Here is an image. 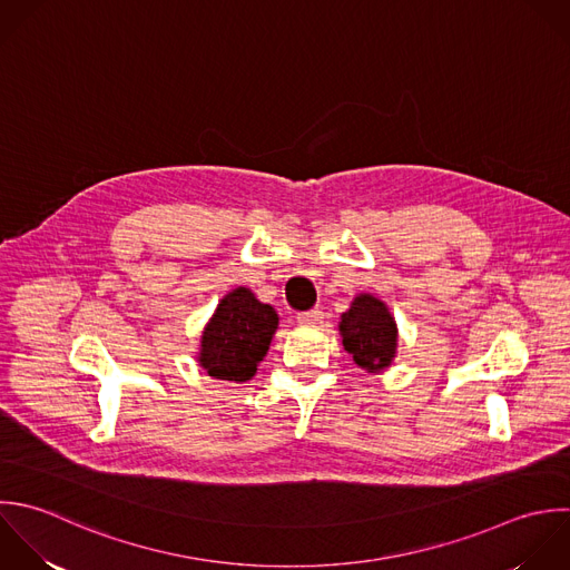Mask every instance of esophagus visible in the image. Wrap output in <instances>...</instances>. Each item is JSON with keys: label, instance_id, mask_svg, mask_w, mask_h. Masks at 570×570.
<instances>
[{"label": "esophagus", "instance_id": "esophagus-1", "mask_svg": "<svg viewBox=\"0 0 570 570\" xmlns=\"http://www.w3.org/2000/svg\"><path fill=\"white\" fill-rule=\"evenodd\" d=\"M322 320H324V313L322 311H306V313H299L297 315V322L299 324H304V326H317V324H322Z\"/></svg>", "mask_w": 570, "mask_h": 570}]
</instances>
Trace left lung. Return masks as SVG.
Instances as JSON below:
<instances>
[{
  "mask_svg": "<svg viewBox=\"0 0 570 570\" xmlns=\"http://www.w3.org/2000/svg\"><path fill=\"white\" fill-rule=\"evenodd\" d=\"M340 335L344 351L353 355V362L368 371L382 373L391 368L397 357V324L389 306L371 295L360 293L351 302V308L342 313Z\"/></svg>",
  "mask_w": 570,
  "mask_h": 570,
  "instance_id": "left-lung-1",
  "label": "left lung"
}]
</instances>
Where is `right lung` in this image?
Returning <instances> with one entry per match:
<instances>
[{
  "instance_id": "right-lung-1",
  "label": "right lung",
  "mask_w": 570,
  "mask_h": 570,
  "mask_svg": "<svg viewBox=\"0 0 570 570\" xmlns=\"http://www.w3.org/2000/svg\"><path fill=\"white\" fill-rule=\"evenodd\" d=\"M279 317L246 286L226 293L202 331L197 364L213 380L248 382L266 357Z\"/></svg>"
}]
</instances>
